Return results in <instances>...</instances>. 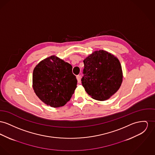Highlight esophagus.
Masks as SVG:
<instances>
[{
    "label": "esophagus",
    "mask_w": 155,
    "mask_h": 155,
    "mask_svg": "<svg viewBox=\"0 0 155 155\" xmlns=\"http://www.w3.org/2000/svg\"><path fill=\"white\" fill-rule=\"evenodd\" d=\"M76 79L78 80V82H81V76L80 75H77L76 76Z\"/></svg>",
    "instance_id": "34e87169"
}]
</instances>
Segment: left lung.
Segmentation results:
<instances>
[{"instance_id":"left-lung-1","label":"left lung","mask_w":155,"mask_h":155,"mask_svg":"<svg viewBox=\"0 0 155 155\" xmlns=\"http://www.w3.org/2000/svg\"><path fill=\"white\" fill-rule=\"evenodd\" d=\"M83 63L82 83L93 99L106 101L119 90L123 81V72L117 57L99 50L89 55Z\"/></svg>"}]
</instances>
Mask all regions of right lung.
<instances>
[{
	"label": "right lung",
	"instance_id": "obj_1",
	"mask_svg": "<svg viewBox=\"0 0 155 155\" xmlns=\"http://www.w3.org/2000/svg\"><path fill=\"white\" fill-rule=\"evenodd\" d=\"M32 81L36 96L53 107L63 106L69 101L77 85L72 65L54 55L36 66Z\"/></svg>",
	"mask_w": 155,
	"mask_h": 155
}]
</instances>
